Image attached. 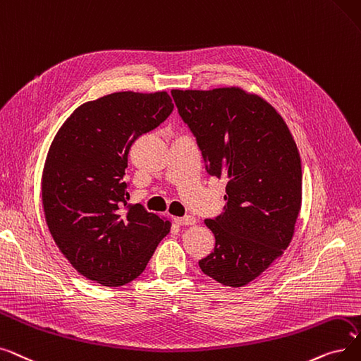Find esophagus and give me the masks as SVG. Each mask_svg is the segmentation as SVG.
Instances as JSON below:
<instances>
[{
  "label": "esophagus",
  "instance_id": "obj_1",
  "mask_svg": "<svg viewBox=\"0 0 361 361\" xmlns=\"http://www.w3.org/2000/svg\"><path fill=\"white\" fill-rule=\"evenodd\" d=\"M176 225L179 226H191V225H195V217L194 216H185V217H175L173 219Z\"/></svg>",
  "mask_w": 361,
  "mask_h": 361
}]
</instances>
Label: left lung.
<instances>
[{
	"label": "left lung",
	"mask_w": 361,
	"mask_h": 361,
	"mask_svg": "<svg viewBox=\"0 0 361 361\" xmlns=\"http://www.w3.org/2000/svg\"><path fill=\"white\" fill-rule=\"evenodd\" d=\"M171 97L205 169L228 178L225 212L204 220L216 245L200 269L221 285L244 286L279 259L294 236L302 194L297 144L266 99L238 87L173 90Z\"/></svg>",
	"instance_id": "1"
}]
</instances>
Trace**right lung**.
Returning a JSON list of instances; mask_svg holds the SVG:
<instances>
[{
  "label": "right lung",
  "instance_id": "1",
  "mask_svg": "<svg viewBox=\"0 0 361 361\" xmlns=\"http://www.w3.org/2000/svg\"><path fill=\"white\" fill-rule=\"evenodd\" d=\"M171 111L166 91L114 92L78 107L51 142L42 171L45 220L68 263L90 281L132 282L170 232L169 220L128 205L123 178L132 144Z\"/></svg>",
  "mask_w": 361,
  "mask_h": 361
}]
</instances>
